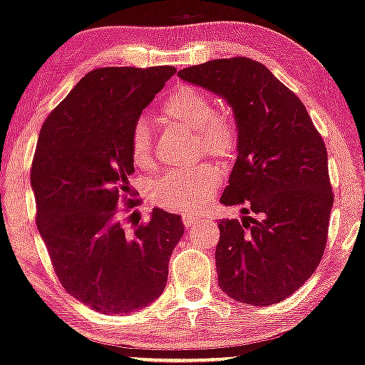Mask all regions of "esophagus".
<instances>
[{
    "label": "esophagus",
    "instance_id": "34e87169",
    "mask_svg": "<svg viewBox=\"0 0 365 365\" xmlns=\"http://www.w3.org/2000/svg\"><path fill=\"white\" fill-rule=\"evenodd\" d=\"M200 215H192V213H184L182 215V223H184V227L186 228H192V227H196V223L200 222Z\"/></svg>",
    "mask_w": 365,
    "mask_h": 365
}]
</instances>
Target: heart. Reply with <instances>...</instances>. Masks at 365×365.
<instances>
[{"label":"heart","instance_id":"b5f03b06","mask_svg":"<svg viewBox=\"0 0 365 365\" xmlns=\"http://www.w3.org/2000/svg\"><path fill=\"white\" fill-rule=\"evenodd\" d=\"M164 118L200 132L201 147L215 155H228L233 148V132L223 118L215 116L213 103L196 88H181L165 101ZM130 154L135 165L150 168L152 130L147 120L135 121L130 133ZM220 173L210 164L170 170L152 186V203L173 211H196L203 208L220 184Z\"/></svg>","mask_w":365,"mask_h":365}]
</instances>
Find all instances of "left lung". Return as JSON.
I'll return each instance as SVG.
<instances>
[{"instance_id": "left-lung-1", "label": "left lung", "mask_w": 365, "mask_h": 365, "mask_svg": "<svg viewBox=\"0 0 365 365\" xmlns=\"http://www.w3.org/2000/svg\"><path fill=\"white\" fill-rule=\"evenodd\" d=\"M178 76L218 94L237 123V160L220 203L244 217L218 223V284L252 307L279 303L325 252L334 192L323 138L299 98L260 62L217 58Z\"/></svg>"}]
</instances>
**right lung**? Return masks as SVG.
Returning a JSON list of instances; mask_svg holds the SVG:
<instances>
[{"instance_id":"add662e5","label":"right lung","mask_w":365,"mask_h":365,"mask_svg":"<svg viewBox=\"0 0 365 365\" xmlns=\"http://www.w3.org/2000/svg\"><path fill=\"white\" fill-rule=\"evenodd\" d=\"M173 66L103 67L88 73L40 130L31 164L37 227L58 281L105 314L135 313L168 284L181 217L154 208L125 232L121 197L133 208L130 133Z\"/></svg>"}]
</instances>
